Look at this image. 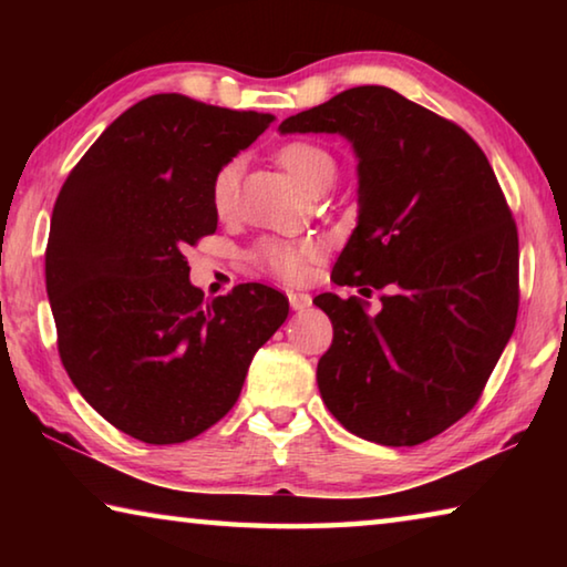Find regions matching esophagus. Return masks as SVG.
<instances>
[{
	"instance_id": "obj_1",
	"label": "esophagus",
	"mask_w": 567,
	"mask_h": 567,
	"mask_svg": "<svg viewBox=\"0 0 567 567\" xmlns=\"http://www.w3.org/2000/svg\"><path fill=\"white\" fill-rule=\"evenodd\" d=\"M287 300H290V307H292L295 312H305L307 307L312 305V297H310V295H305V292H295V290L287 292Z\"/></svg>"
}]
</instances>
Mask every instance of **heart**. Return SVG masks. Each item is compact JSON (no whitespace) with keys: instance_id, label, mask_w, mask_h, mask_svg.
Here are the masks:
<instances>
[{"instance_id":"heart-1","label":"heart","mask_w":567,"mask_h":567,"mask_svg":"<svg viewBox=\"0 0 567 567\" xmlns=\"http://www.w3.org/2000/svg\"><path fill=\"white\" fill-rule=\"evenodd\" d=\"M277 159L282 162V167L290 172V175L300 182L305 189H312L322 185V182L334 179V165L332 155L324 147L315 145V142H290L280 152H277ZM237 177H239V162L233 159L217 169L215 182H213V203L225 213L233 205L235 189H237ZM315 255V245L310 243H287V239H262L260 245L255 247V260L260 262L265 270L285 277V280H297L302 277L307 260Z\"/></svg>"}]
</instances>
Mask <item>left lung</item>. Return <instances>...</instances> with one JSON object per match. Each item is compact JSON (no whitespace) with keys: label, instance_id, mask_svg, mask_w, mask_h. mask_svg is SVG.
<instances>
[{"label":"left lung","instance_id":"1","mask_svg":"<svg viewBox=\"0 0 567 567\" xmlns=\"http://www.w3.org/2000/svg\"><path fill=\"white\" fill-rule=\"evenodd\" d=\"M340 134L358 157V225L315 305L332 320L318 362L324 405L352 435L410 447L483 392L517 318V229L491 162L465 130L390 87L334 94L280 134Z\"/></svg>","mask_w":567,"mask_h":567}]
</instances>
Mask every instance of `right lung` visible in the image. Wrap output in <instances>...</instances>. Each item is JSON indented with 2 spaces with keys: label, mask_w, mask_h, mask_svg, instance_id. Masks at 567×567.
<instances>
[{
  "label": "right lung",
  "mask_w": 567,
  "mask_h": 567,
  "mask_svg": "<svg viewBox=\"0 0 567 567\" xmlns=\"http://www.w3.org/2000/svg\"><path fill=\"white\" fill-rule=\"evenodd\" d=\"M272 120L152 94L100 134L56 197L44 272L62 364L142 443H185L223 420L290 312L260 282L205 300L185 260L217 229V169Z\"/></svg>",
  "instance_id": "1"
}]
</instances>
